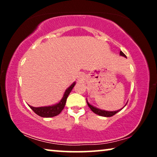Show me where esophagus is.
<instances>
[{
    "instance_id": "1",
    "label": "esophagus",
    "mask_w": 157,
    "mask_h": 157,
    "mask_svg": "<svg viewBox=\"0 0 157 157\" xmlns=\"http://www.w3.org/2000/svg\"><path fill=\"white\" fill-rule=\"evenodd\" d=\"M81 77H83V76H81Z\"/></svg>"
}]
</instances>
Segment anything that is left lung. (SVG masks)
<instances>
[{
  "mask_svg": "<svg viewBox=\"0 0 157 157\" xmlns=\"http://www.w3.org/2000/svg\"><path fill=\"white\" fill-rule=\"evenodd\" d=\"M120 55L126 58V55L124 54V53L123 52H122V51H120ZM86 102H87L88 106H89V108L91 109V110L92 111H93L94 113H95L96 114H98V115H99V116H101V117H112V116L116 114V113H118L119 111H121V109H123V108H122L121 109H119V110L114 111H105V110H101V109H99L96 108V107L93 106H92V105L90 104L87 101V100H86ZM126 105H125V106H126Z\"/></svg>",
  "mask_w": 157,
  "mask_h": 157,
  "instance_id": "8db88e82",
  "label": "left lung"
}]
</instances>
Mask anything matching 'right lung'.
Listing matches in <instances>:
<instances>
[{
    "instance_id": "obj_1",
    "label": "right lung",
    "mask_w": 157,
    "mask_h": 157,
    "mask_svg": "<svg viewBox=\"0 0 157 157\" xmlns=\"http://www.w3.org/2000/svg\"><path fill=\"white\" fill-rule=\"evenodd\" d=\"M76 82L73 83L66 90V91L64 92V94L63 96L62 99L56 104L52 105V106H42V107H33L29 105L30 108L35 112L36 114L40 116L41 117L45 118H50L59 115L60 113L63 110L64 106H65L66 99H67L68 95L71 91L73 88L74 87Z\"/></svg>"
}]
</instances>
